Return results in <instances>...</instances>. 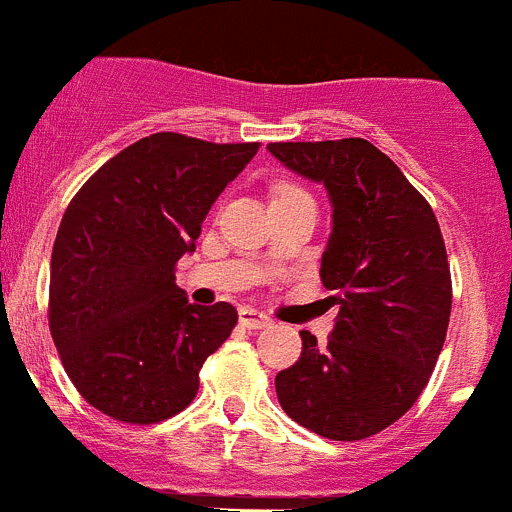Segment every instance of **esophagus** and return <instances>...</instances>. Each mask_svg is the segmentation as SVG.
<instances>
[{
    "label": "esophagus",
    "instance_id": "obj_1",
    "mask_svg": "<svg viewBox=\"0 0 512 512\" xmlns=\"http://www.w3.org/2000/svg\"><path fill=\"white\" fill-rule=\"evenodd\" d=\"M239 321H241V326H246V328H266V326H271V318H268L263 311H256V308H251V306L241 308V311H239Z\"/></svg>",
    "mask_w": 512,
    "mask_h": 512
}]
</instances>
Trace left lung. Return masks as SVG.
<instances>
[{"mask_svg":"<svg viewBox=\"0 0 512 512\" xmlns=\"http://www.w3.org/2000/svg\"><path fill=\"white\" fill-rule=\"evenodd\" d=\"M268 151L326 186L333 229L321 281L338 303L326 346L276 376L278 403L303 428L361 440L393 426L428 386L450 321V266L433 209L366 139L276 141Z\"/></svg>","mask_w":512,"mask_h":512,"instance_id":"1","label":"left lung"}]
</instances>
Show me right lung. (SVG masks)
<instances>
[{
    "label": "right lung",
    "mask_w": 512,
    "mask_h": 512,
    "mask_svg": "<svg viewBox=\"0 0 512 512\" xmlns=\"http://www.w3.org/2000/svg\"><path fill=\"white\" fill-rule=\"evenodd\" d=\"M258 151L159 131L106 161L59 224L49 331L84 401L136 426L184 411L206 358L231 336V303H189L176 261Z\"/></svg>",
    "instance_id": "1"
}]
</instances>
